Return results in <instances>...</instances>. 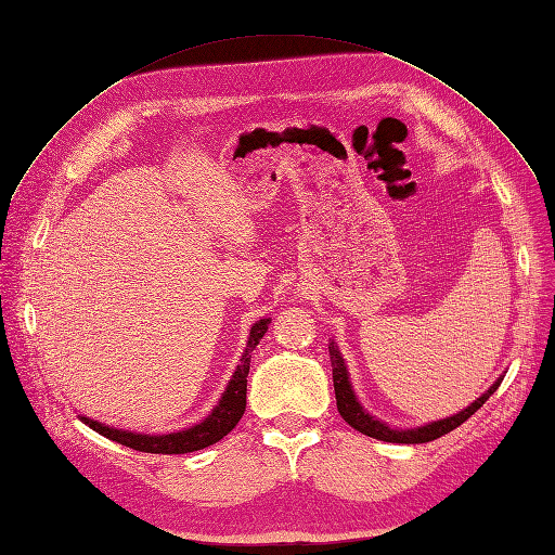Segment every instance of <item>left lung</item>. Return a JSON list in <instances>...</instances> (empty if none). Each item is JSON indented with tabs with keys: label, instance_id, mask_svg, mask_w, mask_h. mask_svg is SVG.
<instances>
[{
	"label": "left lung",
	"instance_id": "obj_1",
	"mask_svg": "<svg viewBox=\"0 0 555 555\" xmlns=\"http://www.w3.org/2000/svg\"><path fill=\"white\" fill-rule=\"evenodd\" d=\"M328 356H331V367H333V388H335V401H337V413L343 415V420L353 426L356 430L363 433V436L383 440V442H397V444H422V442H430V440H438L447 433H451L453 428L461 426L463 422H467L480 405H483L501 385L503 378H496L486 395H480L474 403H469L465 411L455 413L447 420L440 422H430L426 426H417V428H390L385 422H378L376 417H372L360 401L353 395L351 388V380H349V372L345 365V358L340 356V349H337L335 343L328 345Z\"/></svg>",
	"mask_w": 555,
	"mask_h": 555
}]
</instances>
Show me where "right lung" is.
Segmentation results:
<instances>
[{"label":"right lung","mask_w":555,"mask_h":555,"mask_svg":"<svg viewBox=\"0 0 555 555\" xmlns=\"http://www.w3.org/2000/svg\"><path fill=\"white\" fill-rule=\"evenodd\" d=\"M270 318L258 320L251 331H249V340H247V349L240 358V365L233 372L227 390L220 399V403L212 408V413L185 430L179 433H167V436H144V433H131V430H122V428H113L106 426L102 422H94L88 417H79L86 426H90L92 430H98L100 436L125 444L129 449L135 451H144V453H190V451H199L206 449L215 442H220L227 433H231L235 428V424L240 422V417L245 415V405H247V376H249V363H251V351L258 347L260 337L268 333L270 326Z\"/></svg>","instance_id":"add662e5"}]
</instances>
